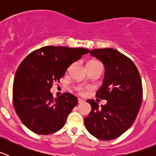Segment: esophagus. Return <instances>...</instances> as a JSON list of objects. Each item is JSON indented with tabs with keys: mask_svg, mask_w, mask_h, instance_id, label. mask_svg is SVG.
<instances>
[{
	"mask_svg": "<svg viewBox=\"0 0 156 156\" xmlns=\"http://www.w3.org/2000/svg\"><path fill=\"white\" fill-rule=\"evenodd\" d=\"M83 102H84V101L83 100L82 98H78V103L81 104V103H83Z\"/></svg>",
	"mask_w": 156,
	"mask_h": 156,
	"instance_id": "1",
	"label": "esophagus"
}]
</instances>
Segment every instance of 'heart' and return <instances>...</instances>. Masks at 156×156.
<instances>
[{
    "mask_svg": "<svg viewBox=\"0 0 156 156\" xmlns=\"http://www.w3.org/2000/svg\"><path fill=\"white\" fill-rule=\"evenodd\" d=\"M88 64H99V65H101L100 62H96V61H90V62L88 63ZM85 87L83 86H78L77 87V90L79 92H80V93H82L83 90H84Z\"/></svg>",
    "mask_w": 156,
    "mask_h": 156,
    "instance_id": "obj_1",
    "label": "heart"
}]
</instances>
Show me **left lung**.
<instances>
[{
    "instance_id": "8db88e82",
    "label": "left lung",
    "mask_w": 156,
    "mask_h": 156,
    "mask_svg": "<svg viewBox=\"0 0 156 156\" xmlns=\"http://www.w3.org/2000/svg\"><path fill=\"white\" fill-rule=\"evenodd\" d=\"M90 55L105 66V77L96 97L105 99L99 105L93 99L87 101L91 111L84 119L88 132L97 138L109 140L119 137L134 122L143 90L140 74L131 59L112 48L94 49Z\"/></svg>"
}]
</instances>
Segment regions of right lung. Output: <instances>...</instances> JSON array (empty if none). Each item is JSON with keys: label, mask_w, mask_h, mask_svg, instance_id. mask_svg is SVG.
<instances>
[{"label": "right lung", "mask_w": 156, "mask_h": 156, "mask_svg": "<svg viewBox=\"0 0 156 156\" xmlns=\"http://www.w3.org/2000/svg\"><path fill=\"white\" fill-rule=\"evenodd\" d=\"M90 51L82 48L45 46L30 53L19 65L13 83V104L29 129L46 135L64 126L78 101L70 93L53 98L51 88L73 63Z\"/></svg>", "instance_id": "obj_1"}]
</instances>
